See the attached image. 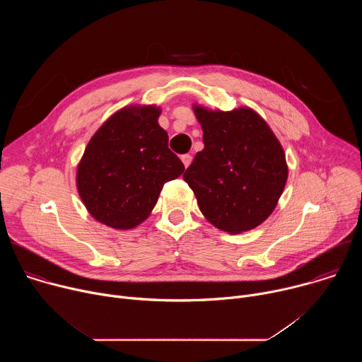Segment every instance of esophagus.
Listing matches in <instances>:
<instances>
[{
  "label": "esophagus",
  "instance_id": "1",
  "mask_svg": "<svg viewBox=\"0 0 362 362\" xmlns=\"http://www.w3.org/2000/svg\"><path fill=\"white\" fill-rule=\"evenodd\" d=\"M182 162H183L185 168H187V166L192 163V156H190V154H183V156H182Z\"/></svg>",
  "mask_w": 362,
  "mask_h": 362
}]
</instances>
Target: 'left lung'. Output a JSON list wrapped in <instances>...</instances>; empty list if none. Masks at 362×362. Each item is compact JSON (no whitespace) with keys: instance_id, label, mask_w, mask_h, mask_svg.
Wrapping results in <instances>:
<instances>
[{"instance_id":"8db88e82","label":"left lung","mask_w":362,"mask_h":362,"mask_svg":"<svg viewBox=\"0 0 362 362\" xmlns=\"http://www.w3.org/2000/svg\"><path fill=\"white\" fill-rule=\"evenodd\" d=\"M204 148L183 175L200 212L218 229L240 233L275 209L288 179L285 153L253 110L211 112L193 107Z\"/></svg>"}]
</instances>
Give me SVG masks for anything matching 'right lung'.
Returning a JSON list of instances; mask_svg holds the SVG:
<instances>
[{"label":"right lung","instance_id":"add662e5","mask_svg":"<svg viewBox=\"0 0 362 362\" xmlns=\"http://www.w3.org/2000/svg\"><path fill=\"white\" fill-rule=\"evenodd\" d=\"M159 116L154 106L122 109L88 141L77 168V189L98 222L115 229L137 226L153 211L163 185L183 173Z\"/></svg>","mask_w":362,"mask_h":362}]
</instances>
